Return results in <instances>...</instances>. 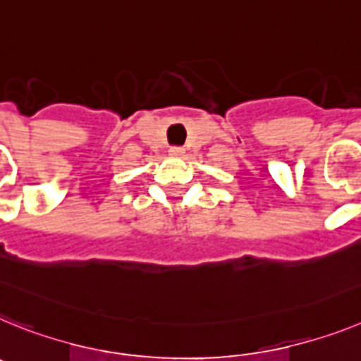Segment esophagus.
Instances as JSON below:
<instances>
[{"label":"esophagus","mask_w":361,"mask_h":361,"mask_svg":"<svg viewBox=\"0 0 361 361\" xmlns=\"http://www.w3.org/2000/svg\"><path fill=\"white\" fill-rule=\"evenodd\" d=\"M169 155H173V157H183L184 155V149L180 146H173V147H169Z\"/></svg>","instance_id":"34e87169"}]
</instances>
